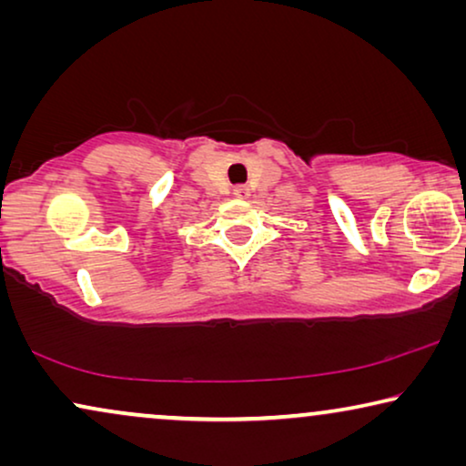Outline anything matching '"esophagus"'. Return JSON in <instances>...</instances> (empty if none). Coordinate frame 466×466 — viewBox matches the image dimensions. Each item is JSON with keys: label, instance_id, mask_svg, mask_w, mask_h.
Instances as JSON below:
<instances>
[{"label": "esophagus", "instance_id": "34e87169", "mask_svg": "<svg viewBox=\"0 0 466 466\" xmlns=\"http://www.w3.org/2000/svg\"><path fill=\"white\" fill-rule=\"evenodd\" d=\"M233 195L238 197V199H248V197H250V188H248L246 184H239V187L233 188Z\"/></svg>", "mask_w": 466, "mask_h": 466}]
</instances>
